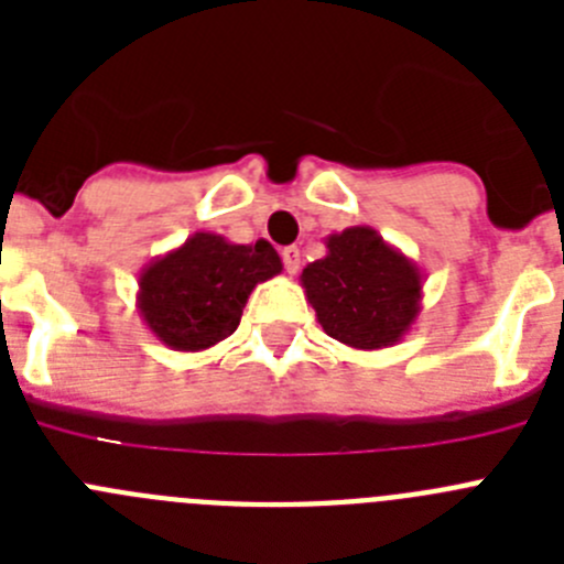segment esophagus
<instances>
[{
    "label": "esophagus",
    "mask_w": 564,
    "mask_h": 564,
    "mask_svg": "<svg viewBox=\"0 0 564 564\" xmlns=\"http://www.w3.org/2000/svg\"><path fill=\"white\" fill-rule=\"evenodd\" d=\"M282 262H285V271L288 273H296L299 271V262H302V253H299L296 246H288L282 251Z\"/></svg>",
    "instance_id": "obj_1"
}]
</instances>
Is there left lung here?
<instances>
[{
	"label": "left lung",
	"instance_id": "left-lung-1",
	"mask_svg": "<svg viewBox=\"0 0 564 564\" xmlns=\"http://www.w3.org/2000/svg\"><path fill=\"white\" fill-rule=\"evenodd\" d=\"M325 246L327 257L299 276L318 325L356 350L401 341L421 313V268L370 226L330 234Z\"/></svg>",
	"mask_w": 564,
	"mask_h": 564
}]
</instances>
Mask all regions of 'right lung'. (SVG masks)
Returning <instances> with one entry per match:
<instances>
[{
  "mask_svg": "<svg viewBox=\"0 0 564 564\" xmlns=\"http://www.w3.org/2000/svg\"><path fill=\"white\" fill-rule=\"evenodd\" d=\"M276 273L282 259L268 239L237 246L220 234L194 231L143 268L138 313L166 347L203 352L237 330L253 288Z\"/></svg>",
  "mask_w": 564,
  "mask_h": 564,
  "instance_id": "obj_1",
  "label": "right lung"
}]
</instances>
